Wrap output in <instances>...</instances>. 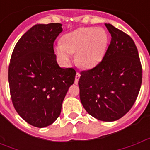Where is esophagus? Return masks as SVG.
<instances>
[{"mask_svg":"<svg viewBox=\"0 0 150 150\" xmlns=\"http://www.w3.org/2000/svg\"><path fill=\"white\" fill-rule=\"evenodd\" d=\"M79 77H80V74H79V72H77V73H76V75H75V84H77V83H78Z\"/></svg>","mask_w":150,"mask_h":150,"instance_id":"34e87169","label":"esophagus"}]
</instances>
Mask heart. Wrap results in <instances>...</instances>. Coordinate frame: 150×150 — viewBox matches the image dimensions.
I'll use <instances>...</instances> for the list:
<instances>
[{"mask_svg": "<svg viewBox=\"0 0 150 150\" xmlns=\"http://www.w3.org/2000/svg\"><path fill=\"white\" fill-rule=\"evenodd\" d=\"M108 35L101 28L83 27L65 34L62 43L55 46V53L63 62H69L71 54L79 67L92 68L102 61L106 53Z\"/></svg>", "mask_w": 150, "mask_h": 150, "instance_id": "heart-1", "label": "heart"}]
</instances>
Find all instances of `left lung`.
I'll list each match as a JSON object with an SVG mask.
<instances>
[{
    "label": "left lung",
    "mask_w": 150,
    "mask_h": 150,
    "mask_svg": "<svg viewBox=\"0 0 150 150\" xmlns=\"http://www.w3.org/2000/svg\"><path fill=\"white\" fill-rule=\"evenodd\" d=\"M112 36L104 57L93 68L80 72L79 97L91 116L103 121L119 120L137 98L142 67L137 48L129 35L111 24Z\"/></svg>",
    "instance_id": "left-lung-1"
}]
</instances>
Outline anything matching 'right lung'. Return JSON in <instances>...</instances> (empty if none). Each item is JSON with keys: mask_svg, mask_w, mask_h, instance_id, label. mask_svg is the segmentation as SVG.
Wrapping results in <instances>:
<instances>
[{"mask_svg": "<svg viewBox=\"0 0 150 150\" xmlns=\"http://www.w3.org/2000/svg\"><path fill=\"white\" fill-rule=\"evenodd\" d=\"M62 24H38L18 40L8 66V83L15 110L28 124L43 128L54 122L76 71L62 68L54 42Z\"/></svg>", "mask_w": 150, "mask_h": 150, "instance_id": "add662e5", "label": "right lung"}]
</instances>
